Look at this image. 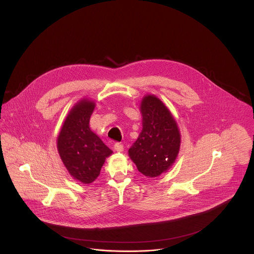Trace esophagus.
Segmentation results:
<instances>
[{
  "label": "esophagus",
  "mask_w": 254,
  "mask_h": 254,
  "mask_svg": "<svg viewBox=\"0 0 254 254\" xmlns=\"http://www.w3.org/2000/svg\"><path fill=\"white\" fill-rule=\"evenodd\" d=\"M114 149L116 150V151H123V149H124V146L123 145L121 144V143H115L114 144Z\"/></svg>",
  "instance_id": "1"
}]
</instances>
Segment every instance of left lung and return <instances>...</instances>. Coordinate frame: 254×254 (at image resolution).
<instances>
[{
	"label": "left lung",
	"mask_w": 254,
	"mask_h": 254,
	"mask_svg": "<svg viewBox=\"0 0 254 254\" xmlns=\"http://www.w3.org/2000/svg\"><path fill=\"white\" fill-rule=\"evenodd\" d=\"M141 112L143 130L129 148V155L142 174L153 178L174 163L181 137L170 111L156 97H145Z\"/></svg>",
	"instance_id": "left-lung-1"
}]
</instances>
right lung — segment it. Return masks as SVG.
I'll use <instances>...</instances> for the list:
<instances>
[{
  "label": "right lung",
  "instance_id": "right-lung-1",
  "mask_svg": "<svg viewBox=\"0 0 254 254\" xmlns=\"http://www.w3.org/2000/svg\"><path fill=\"white\" fill-rule=\"evenodd\" d=\"M94 109L95 104L87 100L77 104L58 138V149L64 164L74 179L83 184L98 178L105 159L112 153L89 127Z\"/></svg>",
  "mask_w": 254,
  "mask_h": 254
}]
</instances>
